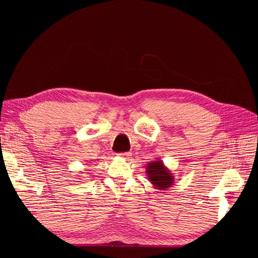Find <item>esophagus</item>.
Listing matches in <instances>:
<instances>
[{
	"instance_id": "esophagus-1",
	"label": "esophagus",
	"mask_w": 258,
	"mask_h": 258,
	"mask_svg": "<svg viewBox=\"0 0 258 258\" xmlns=\"http://www.w3.org/2000/svg\"><path fill=\"white\" fill-rule=\"evenodd\" d=\"M118 156H120V157L127 159V158H130V153H121V154H118Z\"/></svg>"
}]
</instances>
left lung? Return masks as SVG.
I'll list each match as a JSON object with an SVG mask.
<instances>
[{
    "instance_id": "obj_1",
    "label": "left lung",
    "mask_w": 258,
    "mask_h": 258,
    "mask_svg": "<svg viewBox=\"0 0 258 258\" xmlns=\"http://www.w3.org/2000/svg\"><path fill=\"white\" fill-rule=\"evenodd\" d=\"M148 181L156 189L167 190L174 184V175L160 159L150 161L146 165Z\"/></svg>"
}]
</instances>
